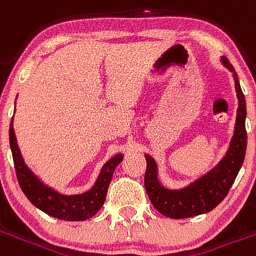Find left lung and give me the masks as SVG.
Listing matches in <instances>:
<instances>
[{
    "mask_svg": "<svg viewBox=\"0 0 256 256\" xmlns=\"http://www.w3.org/2000/svg\"><path fill=\"white\" fill-rule=\"evenodd\" d=\"M222 63L232 72H234V68L229 63L228 58H222ZM234 82H236L237 98H238L234 134L226 156L208 174H206L196 182L189 185L188 188L181 190H170L163 188L159 182L155 160L150 156L145 155L146 159V172L144 178L145 189L154 207L160 214L174 220H182V218L208 212L226 198L229 189L232 188L237 174L240 172L247 150L246 98L242 94L236 72H234Z\"/></svg>",
    "mask_w": 256,
    "mask_h": 256,
    "instance_id": "left-lung-1",
    "label": "left lung"
}]
</instances>
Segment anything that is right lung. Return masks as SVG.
Masks as SVG:
<instances>
[{
    "label": "right lung",
    "mask_w": 256,
    "mask_h": 256,
    "mask_svg": "<svg viewBox=\"0 0 256 256\" xmlns=\"http://www.w3.org/2000/svg\"><path fill=\"white\" fill-rule=\"evenodd\" d=\"M9 142H10V150L14 156L16 177L23 193L36 208L42 210L50 216L64 220H89L90 216H93L102 207L114 170L123 159V156L119 154L106 162L104 167L101 168L100 176L97 178L94 186L90 190L82 194L64 196L41 182L31 172L30 168L26 166L18 142H16L12 122L9 126Z\"/></svg>",
    "instance_id": "obj_1"
}]
</instances>
